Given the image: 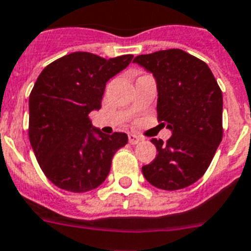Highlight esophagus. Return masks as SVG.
<instances>
[{
  "mask_svg": "<svg viewBox=\"0 0 251 251\" xmlns=\"http://www.w3.org/2000/svg\"><path fill=\"white\" fill-rule=\"evenodd\" d=\"M128 140H129L130 145H136V144H138V142H141V141H142V138H141L140 136H137V134L130 133L129 136H128Z\"/></svg>",
  "mask_w": 251,
  "mask_h": 251,
  "instance_id": "esophagus-1",
  "label": "esophagus"
}]
</instances>
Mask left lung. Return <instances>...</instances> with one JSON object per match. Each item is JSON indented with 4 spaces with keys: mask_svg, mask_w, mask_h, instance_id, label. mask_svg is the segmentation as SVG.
Here are the masks:
<instances>
[{
    "mask_svg": "<svg viewBox=\"0 0 251 251\" xmlns=\"http://www.w3.org/2000/svg\"><path fill=\"white\" fill-rule=\"evenodd\" d=\"M158 88V119L171 129L167 142L152 138L158 155L142 167L155 187L175 191L202 177L223 137V96L212 70L179 49L136 56Z\"/></svg>",
    "mask_w": 251,
    "mask_h": 251,
    "instance_id": "8db88e82",
    "label": "left lung"
}]
</instances>
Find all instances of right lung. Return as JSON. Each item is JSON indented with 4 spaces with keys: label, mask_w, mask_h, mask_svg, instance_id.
<instances>
[{
    "label": "right lung",
    "mask_w": 251,
    "mask_h": 251,
    "mask_svg": "<svg viewBox=\"0 0 251 251\" xmlns=\"http://www.w3.org/2000/svg\"><path fill=\"white\" fill-rule=\"evenodd\" d=\"M133 59H103L73 52L47 65L29 96V141L50 181L70 192H86L106 179L114 154L128 136L103 134L90 113L100 110L106 82Z\"/></svg>",
    "instance_id": "right-lung-1"
}]
</instances>
